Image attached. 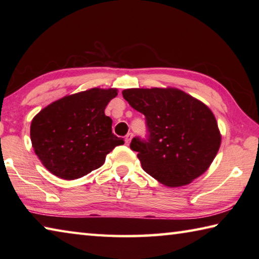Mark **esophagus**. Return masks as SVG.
Segmentation results:
<instances>
[{
  "mask_svg": "<svg viewBox=\"0 0 259 259\" xmlns=\"http://www.w3.org/2000/svg\"><path fill=\"white\" fill-rule=\"evenodd\" d=\"M131 139H133V134L131 133H129L128 135L125 136V144L126 145H128V144H130V142H131Z\"/></svg>",
  "mask_w": 259,
  "mask_h": 259,
  "instance_id": "34e87169",
  "label": "esophagus"
}]
</instances>
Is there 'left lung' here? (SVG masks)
Segmentation results:
<instances>
[{
  "label": "left lung",
  "instance_id": "8db88e82",
  "mask_svg": "<svg viewBox=\"0 0 259 259\" xmlns=\"http://www.w3.org/2000/svg\"><path fill=\"white\" fill-rule=\"evenodd\" d=\"M123 98L143 113L150 138H134L143 169L168 187L192 183L207 171L221 147L222 135L207 105L177 88H133Z\"/></svg>",
  "mask_w": 259,
  "mask_h": 259
}]
</instances>
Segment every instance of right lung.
I'll use <instances>...</instances> for the list:
<instances>
[{"label":"right lung","mask_w":259,"mask_h":259,"mask_svg":"<svg viewBox=\"0 0 259 259\" xmlns=\"http://www.w3.org/2000/svg\"><path fill=\"white\" fill-rule=\"evenodd\" d=\"M117 89H93L67 95L33 117L30 140L35 154L49 171L66 181L81 178L102 166L106 155L123 140L112 134L105 115Z\"/></svg>","instance_id":"obj_1"}]
</instances>
